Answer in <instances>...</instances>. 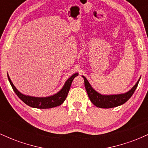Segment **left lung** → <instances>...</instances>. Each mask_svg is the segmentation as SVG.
Returning a JSON list of instances; mask_svg holds the SVG:
<instances>
[{
  "instance_id": "left-lung-1",
  "label": "left lung",
  "mask_w": 148,
  "mask_h": 148,
  "mask_svg": "<svg viewBox=\"0 0 148 148\" xmlns=\"http://www.w3.org/2000/svg\"><path fill=\"white\" fill-rule=\"evenodd\" d=\"M82 77L84 79L85 88H86L88 95L91 102L97 107L102 108H114V107L123 105V103L128 101L136 89L140 79V77L136 84L131 88V90L125 93L117 95H101L92 87L91 85L88 82V79L85 76H82Z\"/></svg>"
}]
</instances>
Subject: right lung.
Returning a JSON list of instances; mask_svg holds the SVG:
<instances>
[{"label":"right lung","instance_id":"1","mask_svg":"<svg viewBox=\"0 0 148 148\" xmlns=\"http://www.w3.org/2000/svg\"><path fill=\"white\" fill-rule=\"evenodd\" d=\"M78 75H79V73L76 72L72 76H71V77H69L65 81L63 87L61 88L60 91H58L57 93L53 95L48 97H33L22 94L14 86L8 74V78L14 92L25 104L30 107H33V108L45 109V108H51L58 106L64 102V101L67 98V95H68L73 80Z\"/></svg>","mask_w":148,"mask_h":148}]
</instances>
